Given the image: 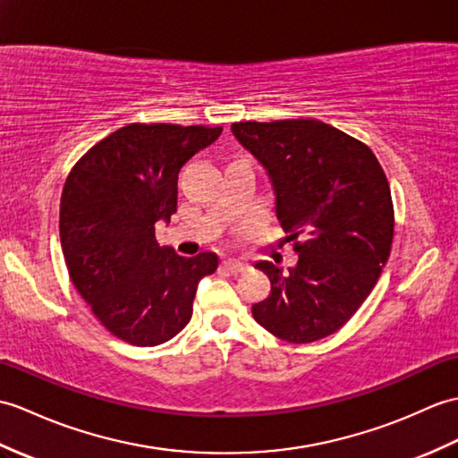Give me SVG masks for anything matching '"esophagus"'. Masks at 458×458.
I'll list each match as a JSON object with an SVG mask.
<instances>
[{"label": "esophagus", "mask_w": 458, "mask_h": 458, "mask_svg": "<svg viewBox=\"0 0 458 458\" xmlns=\"http://www.w3.org/2000/svg\"><path fill=\"white\" fill-rule=\"evenodd\" d=\"M222 269L232 273V275H238V273L246 271V265L240 263V261H233V259H225V261H222Z\"/></svg>", "instance_id": "34e87169"}]
</instances>
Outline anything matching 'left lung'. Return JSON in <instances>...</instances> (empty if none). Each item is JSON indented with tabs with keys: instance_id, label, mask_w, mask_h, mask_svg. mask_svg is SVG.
Masks as SVG:
<instances>
[{
	"instance_id": "1",
	"label": "left lung",
	"mask_w": 458,
	"mask_h": 458,
	"mask_svg": "<svg viewBox=\"0 0 458 458\" xmlns=\"http://www.w3.org/2000/svg\"><path fill=\"white\" fill-rule=\"evenodd\" d=\"M232 134L267 172L275 212L299 261L283 271L259 261L271 294L255 322L289 344L337 332L365 302L394 236L390 187L363 142L322 121L233 123Z\"/></svg>"
}]
</instances>
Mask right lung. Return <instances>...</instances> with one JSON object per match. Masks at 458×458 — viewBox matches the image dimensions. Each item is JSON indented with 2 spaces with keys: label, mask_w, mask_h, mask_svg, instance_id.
I'll return each mask as SVG.
<instances>
[{
  "label": "right lung",
  "mask_w": 458,
  "mask_h": 458,
  "mask_svg": "<svg viewBox=\"0 0 458 458\" xmlns=\"http://www.w3.org/2000/svg\"><path fill=\"white\" fill-rule=\"evenodd\" d=\"M222 126L134 123L85 154L60 200V242L70 279L98 320L126 344L152 347L193 314L199 281L216 253L183 258L156 242L177 210V174Z\"/></svg>",
  "instance_id": "right-lung-1"
}]
</instances>
